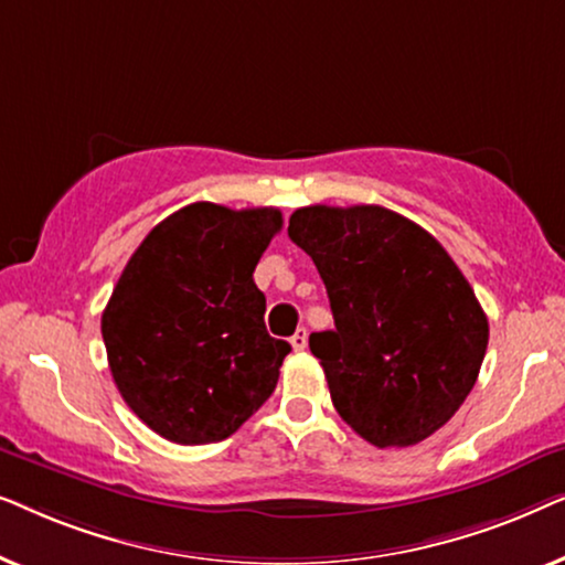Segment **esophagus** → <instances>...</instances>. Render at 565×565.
Here are the masks:
<instances>
[{
	"label": "esophagus",
	"instance_id": "1",
	"mask_svg": "<svg viewBox=\"0 0 565 565\" xmlns=\"http://www.w3.org/2000/svg\"><path fill=\"white\" fill-rule=\"evenodd\" d=\"M290 344H292V350H296V352H303L306 347H308V331L306 329H298L296 334L290 337Z\"/></svg>",
	"mask_w": 565,
	"mask_h": 565
}]
</instances>
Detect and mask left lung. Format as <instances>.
<instances>
[{"label":"left lung","mask_w":565,"mask_h":565,"mask_svg":"<svg viewBox=\"0 0 565 565\" xmlns=\"http://www.w3.org/2000/svg\"><path fill=\"white\" fill-rule=\"evenodd\" d=\"M288 236L327 285L334 331L308 339L339 416L375 447L445 427L473 391L489 321L429 231L381 205H308Z\"/></svg>","instance_id":"obj_1"}]
</instances>
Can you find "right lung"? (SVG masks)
<instances>
[{"label":"right lung","mask_w":565,"mask_h":565,"mask_svg":"<svg viewBox=\"0 0 565 565\" xmlns=\"http://www.w3.org/2000/svg\"><path fill=\"white\" fill-rule=\"evenodd\" d=\"M277 207L192 203L151 228L103 313L113 381L177 445L221 443L273 396L290 344L267 334L254 267Z\"/></svg>","instance_id":"obj_1"}]
</instances>
